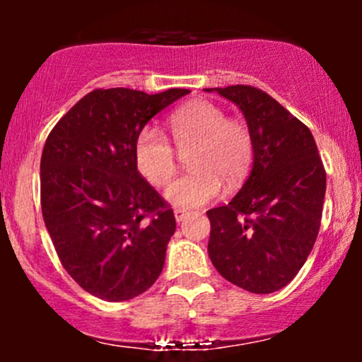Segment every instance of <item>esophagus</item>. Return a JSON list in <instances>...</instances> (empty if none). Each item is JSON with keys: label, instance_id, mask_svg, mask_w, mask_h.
I'll return each mask as SVG.
<instances>
[{"label": "esophagus", "instance_id": "obj_1", "mask_svg": "<svg viewBox=\"0 0 362 362\" xmlns=\"http://www.w3.org/2000/svg\"><path fill=\"white\" fill-rule=\"evenodd\" d=\"M173 214H175V219H177L178 223L184 221V219L187 218V211H184V209H178V207H177V209H173Z\"/></svg>", "mask_w": 362, "mask_h": 362}]
</instances>
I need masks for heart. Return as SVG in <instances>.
<instances>
[{
	"mask_svg": "<svg viewBox=\"0 0 362 362\" xmlns=\"http://www.w3.org/2000/svg\"><path fill=\"white\" fill-rule=\"evenodd\" d=\"M170 134L178 149L189 153L190 170L170 182L165 197L182 209L207 204L221 192V182L233 189L243 180L253 160V138L242 120L213 102L197 100L173 112ZM136 167L151 185H165L175 172V149L156 127H143L134 141Z\"/></svg>",
	"mask_w": 362,
	"mask_h": 362,
	"instance_id": "obj_1",
	"label": "heart"
}]
</instances>
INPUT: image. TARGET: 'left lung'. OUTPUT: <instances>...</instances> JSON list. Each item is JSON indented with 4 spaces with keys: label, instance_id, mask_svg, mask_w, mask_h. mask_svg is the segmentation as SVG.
I'll use <instances>...</instances> for the list:
<instances>
[{
    "label": "left lung",
    "instance_id": "left-lung-1",
    "mask_svg": "<svg viewBox=\"0 0 362 362\" xmlns=\"http://www.w3.org/2000/svg\"><path fill=\"white\" fill-rule=\"evenodd\" d=\"M214 90L235 102L247 119L253 168L228 204L207 211V252L224 279L269 294L294 279L313 248L322 223L325 167L310 129L264 90L250 85Z\"/></svg>",
    "mask_w": 362,
    "mask_h": 362
}]
</instances>
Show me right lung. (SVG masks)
<instances>
[{"label": "right lung", "mask_w": 362, "mask_h": 362, "mask_svg": "<svg viewBox=\"0 0 362 362\" xmlns=\"http://www.w3.org/2000/svg\"><path fill=\"white\" fill-rule=\"evenodd\" d=\"M187 93L97 88L49 132L40 158L45 228L66 272L100 300L139 296L163 271L175 216L138 172L134 141Z\"/></svg>", "instance_id": "add662e5"}]
</instances>
